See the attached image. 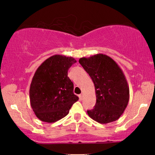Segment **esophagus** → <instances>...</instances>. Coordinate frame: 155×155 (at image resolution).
<instances>
[{"mask_svg":"<svg viewBox=\"0 0 155 155\" xmlns=\"http://www.w3.org/2000/svg\"><path fill=\"white\" fill-rule=\"evenodd\" d=\"M78 97H79V99L81 101V100L83 99V94H80V95H78Z\"/></svg>","mask_w":155,"mask_h":155,"instance_id":"1","label":"esophagus"}]
</instances>
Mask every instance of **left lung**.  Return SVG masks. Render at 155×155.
<instances>
[{"mask_svg":"<svg viewBox=\"0 0 155 155\" xmlns=\"http://www.w3.org/2000/svg\"><path fill=\"white\" fill-rule=\"evenodd\" d=\"M95 86L96 103L87 110L91 119L101 124L115 121L121 116L129 100V88L124 73L115 61L103 54L79 59Z\"/></svg>","mask_w":155,"mask_h":155,"instance_id":"1","label":"left lung"}]
</instances>
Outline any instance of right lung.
I'll use <instances>...</instances> for the list:
<instances>
[{
	"label": "right lung",
	"instance_id": "add662e5",
	"mask_svg": "<svg viewBox=\"0 0 155 155\" xmlns=\"http://www.w3.org/2000/svg\"><path fill=\"white\" fill-rule=\"evenodd\" d=\"M77 61L72 57L55 54L37 69L31 81L29 97L36 116L52 123L68 114L78 97L73 92L74 84L68 71Z\"/></svg>",
	"mask_w": 155,
	"mask_h": 155
}]
</instances>
